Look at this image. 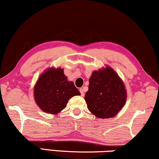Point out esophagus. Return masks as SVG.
<instances>
[{
	"label": "esophagus",
	"instance_id": "esophagus-1",
	"mask_svg": "<svg viewBox=\"0 0 159 159\" xmlns=\"http://www.w3.org/2000/svg\"><path fill=\"white\" fill-rule=\"evenodd\" d=\"M79 91H80V92H81V96H82V97H84V89H82V88H81V89H79Z\"/></svg>",
	"mask_w": 159,
	"mask_h": 159
}]
</instances>
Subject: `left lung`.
I'll return each mask as SVG.
<instances>
[{"mask_svg":"<svg viewBox=\"0 0 159 159\" xmlns=\"http://www.w3.org/2000/svg\"><path fill=\"white\" fill-rule=\"evenodd\" d=\"M85 94L88 109L98 118L114 117L123 107L127 93L123 81L111 67L93 71Z\"/></svg>","mask_w":159,"mask_h":159,"instance_id":"8db88e82","label":"left lung"}]
</instances>
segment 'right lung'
I'll return each instance as SVG.
<instances>
[{"instance_id": "right-lung-1", "label": "right lung", "mask_w": 159, "mask_h": 159, "mask_svg": "<svg viewBox=\"0 0 159 159\" xmlns=\"http://www.w3.org/2000/svg\"><path fill=\"white\" fill-rule=\"evenodd\" d=\"M34 100L44 112L56 114L67 106L68 100L81 93L73 81H68L61 68L51 67L40 75L34 89Z\"/></svg>"}]
</instances>
